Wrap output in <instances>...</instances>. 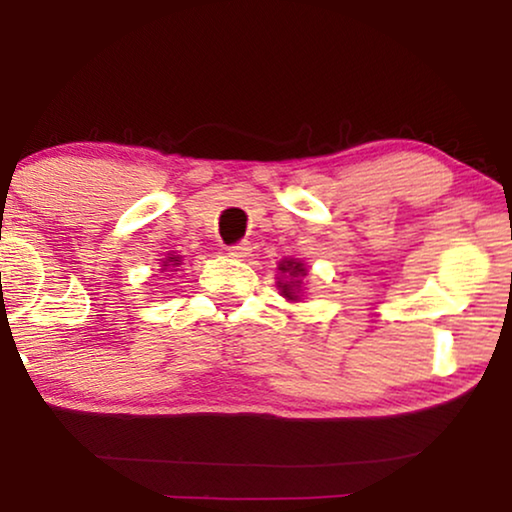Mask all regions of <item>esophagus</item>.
<instances>
[{
	"instance_id": "34e87169",
	"label": "esophagus",
	"mask_w": 512,
	"mask_h": 512,
	"mask_svg": "<svg viewBox=\"0 0 512 512\" xmlns=\"http://www.w3.org/2000/svg\"><path fill=\"white\" fill-rule=\"evenodd\" d=\"M228 254L233 256V258H237V261H244V258H247L249 254H251V247L247 242H240V244H233V247L228 249Z\"/></svg>"
}]
</instances>
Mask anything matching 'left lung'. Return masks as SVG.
<instances>
[{"label":"left lung","instance_id":"8db88e82","mask_svg":"<svg viewBox=\"0 0 512 512\" xmlns=\"http://www.w3.org/2000/svg\"><path fill=\"white\" fill-rule=\"evenodd\" d=\"M279 270H282V275L289 276V280H284L283 277H279L277 282V289L282 291V296L286 300H298V293H300V277H305V265L300 261H293V258H289V261H282L279 263Z\"/></svg>","mask_w":512,"mask_h":512}]
</instances>
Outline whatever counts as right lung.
I'll return each instance as SVG.
<instances>
[{"mask_svg": "<svg viewBox=\"0 0 512 512\" xmlns=\"http://www.w3.org/2000/svg\"><path fill=\"white\" fill-rule=\"evenodd\" d=\"M177 265H181V258L170 254V256H167L165 261H163V270H167V268H177Z\"/></svg>", "mask_w": 512, "mask_h": 512, "instance_id": "add662e5", "label": "right lung"}]
</instances>
